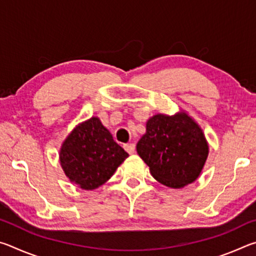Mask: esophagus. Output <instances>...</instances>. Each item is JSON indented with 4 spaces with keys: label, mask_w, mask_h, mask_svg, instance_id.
<instances>
[{
    "label": "esophagus",
    "mask_w": 256,
    "mask_h": 256,
    "mask_svg": "<svg viewBox=\"0 0 256 256\" xmlns=\"http://www.w3.org/2000/svg\"><path fill=\"white\" fill-rule=\"evenodd\" d=\"M124 149H125V151H126L128 154H134V151H136V146H134L133 144H124Z\"/></svg>",
    "instance_id": "34e87169"
}]
</instances>
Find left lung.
<instances>
[{
    "label": "left lung",
    "instance_id": "left-lung-1",
    "mask_svg": "<svg viewBox=\"0 0 256 256\" xmlns=\"http://www.w3.org/2000/svg\"><path fill=\"white\" fill-rule=\"evenodd\" d=\"M136 151L154 180L168 188H182L200 176L209 146L198 124L180 112L150 118Z\"/></svg>",
    "mask_w": 256,
    "mask_h": 256
}]
</instances>
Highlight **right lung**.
Returning <instances> with one entry per match:
<instances>
[{
    "label": "right lung",
    "instance_id": "1",
    "mask_svg": "<svg viewBox=\"0 0 256 256\" xmlns=\"http://www.w3.org/2000/svg\"><path fill=\"white\" fill-rule=\"evenodd\" d=\"M128 157L98 118L76 125L60 150L64 172L82 190H94L106 183Z\"/></svg>",
    "mask_w": 256,
    "mask_h": 256
}]
</instances>
